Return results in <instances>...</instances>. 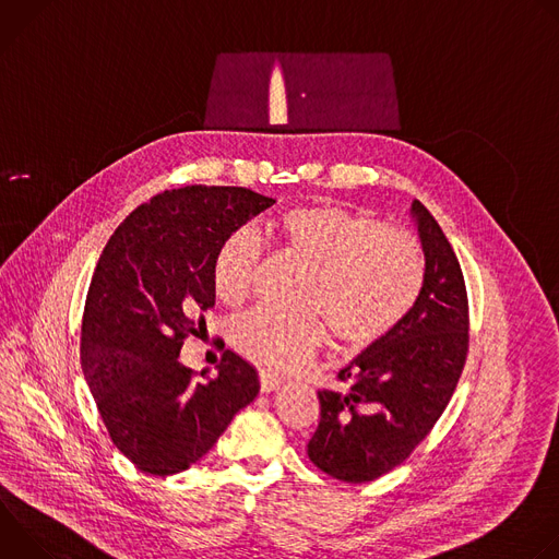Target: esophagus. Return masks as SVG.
<instances>
[{
	"instance_id": "34e87169",
	"label": "esophagus",
	"mask_w": 559,
	"mask_h": 559,
	"mask_svg": "<svg viewBox=\"0 0 559 559\" xmlns=\"http://www.w3.org/2000/svg\"><path fill=\"white\" fill-rule=\"evenodd\" d=\"M259 382H261V391L263 393H272V391H276L281 386V378L270 373V371H261L259 373Z\"/></svg>"
}]
</instances>
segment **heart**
Masks as SVG:
<instances>
[{"instance_id": "1", "label": "heart", "mask_w": 559, "mask_h": 559, "mask_svg": "<svg viewBox=\"0 0 559 559\" xmlns=\"http://www.w3.org/2000/svg\"><path fill=\"white\" fill-rule=\"evenodd\" d=\"M274 231L285 252L311 267L302 289V305L311 309H254L231 325L234 347L267 369L302 367L323 345L325 323L341 345L371 347L403 325L420 296L425 259L416 238L371 214L328 203L298 205L276 218ZM261 257L248 229L225 238L210 270L218 300L241 305L250 298Z\"/></svg>"}]
</instances>
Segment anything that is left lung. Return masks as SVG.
<instances>
[{
    "mask_svg": "<svg viewBox=\"0 0 559 559\" xmlns=\"http://www.w3.org/2000/svg\"><path fill=\"white\" fill-rule=\"evenodd\" d=\"M425 252L420 296L391 336L367 347L321 389L309 460L336 480L362 485L405 462L447 409L468 352V300L451 243L431 212L412 203Z\"/></svg>",
    "mask_w": 559,
    "mask_h": 559,
    "instance_id": "1",
    "label": "left lung"
}]
</instances>
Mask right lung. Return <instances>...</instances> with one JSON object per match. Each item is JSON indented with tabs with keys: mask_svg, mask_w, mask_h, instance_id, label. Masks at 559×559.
Listing matches in <instances>:
<instances>
[{
	"mask_svg": "<svg viewBox=\"0 0 559 559\" xmlns=\"http://www.w3.org/2000/svg\"><path fill=\"white\" fill-rule=\"evenodd\" d=\"M276 201L248 188L188 186L139 205L110 236L86 298L82 369L115 447L143 473L201 460L248 407L257 369L225 349L201 380L179 362L214 305L212 259Z\"/></svg>",
	"mask_w": 559,
	"mask_h": 559,
	"instance_id": "right-lung-1",
	"label": "right lung"
}]
</instances>
